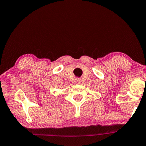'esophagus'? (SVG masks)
I'll use <instances>...</instances> for the list:
<instances>
[{"mask_svg": "<svg viewBox=\"0 0 146 146\" xmlns=\"http://www.w3.org/2000/svg\"><path fill=\"white\" fill-rule=\"evenodd\" d=\"M80 82H81V80H80V79H77L75 80V82L77 84H80Z\"/></svg>", "mask_w": 146, "mask_h": 146, "instance_id": "obj_1", "label": "esophagus"}]
</instances>
